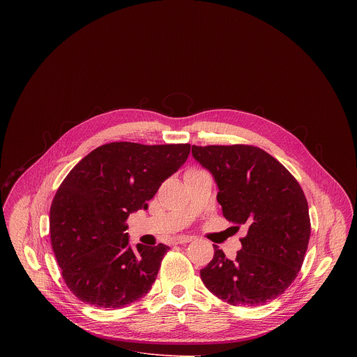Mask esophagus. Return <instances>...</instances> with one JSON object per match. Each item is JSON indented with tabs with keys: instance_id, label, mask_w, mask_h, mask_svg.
<instances>
[{
	"instance_id": "34e87169",
	"label": "esophagus",
	"mask_w": 357,
	"mask_h": 357,
	"mask_svg": "<svg viewBox=\"0 0 357 357\" xmlns=\"http://www.w3.org/2000/svg\"><path fill=\"white\" fill-rule=\"evenodd\" d=\"M195 237L193 236H186V234H181V236H176L174 238V244H185V243H190L193 241Z\"/></svg>"
}]
</instances>
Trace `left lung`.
<instances>
[{"label":"left lung","instance_id":"left-lung-1","mask_svg":"<svg viewBox=\"0 0 357 357\" xmlns=\"http://www.w3.org/2000/svg\"><path fill=\"white\" fill-rule=\"evenodd\" d=\"M192 155L213 175L223 216L247 227L234 260L213 245L212 261L200 270L203 284L234 307L275 299L298 275L308 248L311 220L302 188L257 146L192 145Z\"/></svg>","mask_w":357,"mask_h":357}]
</instances>
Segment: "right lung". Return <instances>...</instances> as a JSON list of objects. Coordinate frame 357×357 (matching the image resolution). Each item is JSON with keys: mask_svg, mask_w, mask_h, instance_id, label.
<instances>
[{"mask_svg": "<svg viewBox=\"0 0 357 357\" xmlns=\"http://www.w3.org/2000/svg\"><path fill=\"white\" fill-rule=\"evenodd\" d=\"M189 144L110 142L63 179L50 206V243L68 288L100 308H123L154 284L168 245L128 244L126 220L148 209L188 160Z\"/></svg>", "mask_w": 357, "mask_h": 357, "instance_id": "obj_1", "label": "right lung"}]
</instances>
